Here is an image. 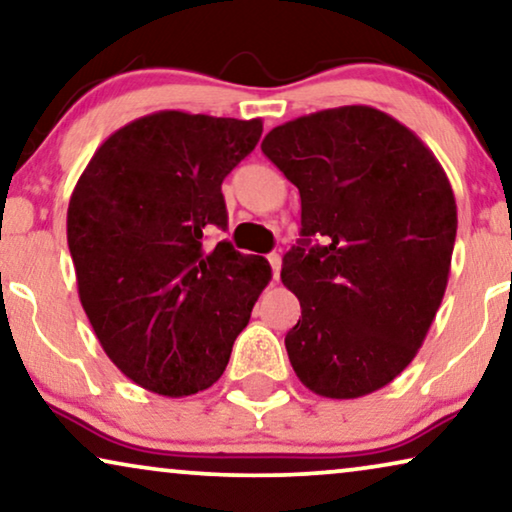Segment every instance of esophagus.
<instances>
[{"label": "esophagus", "instance_id": "esophagus-1", "mask_svg": "<svg viewBox=\"0 0 512 512\" xmlns=\"http://www.w3.org/2000/svg\"><path fill=\"white\" fill-rule=\"evenodd\" d=\"M268 261H270V265H272V277L279 279V270H282V256H279V254H270Z\"/></svg>", "mask_w": 512, "mask_h": 512}]
</instances>
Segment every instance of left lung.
I'll use <instances>...</instances> for the list:
<instances>
[{
  "label": "left lung",
  "mask_w": 512,
  "mask_h": 512,
  "mask_svg": "<svg viewBox=\"0 0 512 512\" xmlns=\"http://www.w3.org/2000/svg\"><path fill=\"white\" fill-rule=\"evenodd\" d=\"M261 149L300 193L303 240L282 265L300 300L291 366L324 398L373 394L410 366L443 303L450 179L415 132L366 104L293 118Z\"/></svg>",
  "instance_id": "obj_1"
}]
</instances>
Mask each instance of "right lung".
Here are the masks:
<instances>
[{"label": "right lung", "instance_id": "add662e5", "mask_svg": "<svg viewBox=\"0 0 512 512\" xmlns=\"http://www.w3.org/2000/svg\"><path fill=\"white\" fill-rule=\"evenodd\" d=\"M263 132L237 121L156 111L104 139L76 181L67 244L83 310L125 377L181 398L212 387L272 279L263 256L230 242L221 184Z\"/></svg>", "mask_w": 512, "mask_h": 512}]
</instances>
